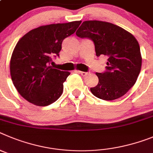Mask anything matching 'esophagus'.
<instances>
[{
	"label": "esophagus",
	"instance_id": "obj_1",
	"mask_svg": "<svg viewBox=\"0 0 153 153\" xmlns=\"http://www.w3.org/2000/svg\"><path fill=\"white\" fill-rule=\"evenodd\" d=\"M78 72L79 74H81V75H82V76H86L88 74V72H85V71H78Z\"/></svg>",
	"mask_w": 153,
	"mask_h": 153
}]
</instances>
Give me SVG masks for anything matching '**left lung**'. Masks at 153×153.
Wrapping results in <instances>:
<instances>
[{
  "instance_id": "8db88e82",
  "label": "left lung",
  "mask_w": 153,
  "mask_h": 153,
  "mask_svg": "<svg viewBox=\"0 0 153 153\" xmlns=\"http://www.w3.org/2000/svg\"><path fill=\"white\" fill-rule=\"evenodd\" d=\"M76 35L93 41L96 56L107 59L106 71L96 73L98 84L91 88L95 97L112 100L122 97L137 82L142 65L138 42L130 33L111 23L85 21Z\"/></svg>"
}]
</instances>
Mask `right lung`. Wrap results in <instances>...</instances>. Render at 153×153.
<instances>
[{
    "mask_svg": "<svg viewBox=\"0 0 153 153\" xmlns=\"http://www.w3.org/2000/svg\"><path fill=\"white\" fill-rule=\"evenodd\" d=\"M81 21L42 26L23 36L13 49L10 70L20 95L37 106H48L62 95L68 71L53 68L62 43L75 32Z\"/></svg>",
    "mask_w": 153,
    "mask_h": 153,
    "instance_id": "obj_1",
    "label": "right lung"
}]
</instances>
